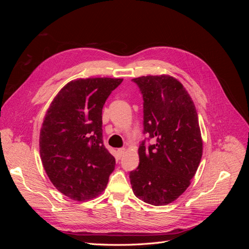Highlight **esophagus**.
I'll list each match as a JSON object with an SVG mask.
<instances>
[{
	"mask_svg": "<svg viewBox=\"0 0 249 249\" xmlns=\"http://www.w3.org/2000/svg\"><path fill=\"white\" fill-rule=\"evenodd\" d=\"M124 152H125V148H124V147H122V148H118V149H117V153H118V156H119V157H123V155L124 154Z\"/></svg>",
	"mask_w": 249,
	"mask_h": 249,
	"instance_id": "esophagus-1",
	"label": "esophagus"
}]
</instances>
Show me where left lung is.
Wrapping results in <instances>:
<instances>
[{
  "instance_id": "obj_1",
  "label": "left lung",
  "mask_w": 249,
  "mask_h": 249,
  "mask_svg": "<svg viewBox=\"0 0 249 249\" xmlns=\"http://www.w3.org/2000/svg\"><path fill=\"white\" fill-rule=\"evenodd\" d=\"M143 97V140L139 165L130 172L136 196L153 206L176 200L190 185L202 156L196 109L184 86L172 77L146 76L132 80ZM155 139V145L146 140Z\"/></svg>"
}]
</instances>
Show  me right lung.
Listing matches in <instances>:
<instances>
[{"instance_id": "1", "label": "right lung", "mask_w": 249, "mask_h": 249, "mask_svg": "<svg viewBox=\"0 0 249 249\" xmlns=\"http://www.w3.org/2000/svg\"><path fill=\"white\" fill-rule=\"evenodd\" d=\"M123 79H79L66 84L44 117L39 152L57 190L84 201L101 194L115 167L103 141L102 110Z\"/></svg>"}]
</instances>
